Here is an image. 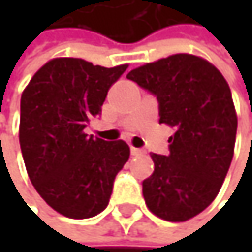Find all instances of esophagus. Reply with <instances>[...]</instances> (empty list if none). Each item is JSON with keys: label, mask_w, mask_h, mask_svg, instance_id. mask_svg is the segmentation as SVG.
<instances>
[{"label": "esophagus", "mask_w": 252, "mask_h": 252, "mask_svg": "<svg viewBox=\"0 0 252 252\" xmlns=\"http://www.w3.org/2000/svg\"><path fill=\"white\" fill-rule=\"evenodd\" d=\"M131 156H142L143 154V150H139V148H134V147H131Z\"/></svg>", "instance_id": "34e87169"}]
</instances>
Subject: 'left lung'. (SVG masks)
<instances>
[{"label":"left lung","mask_w":252,"mask_h":252,"mask_svg":"<svg viewBox=\"0 0 252 252\" xmlns=\"http://www.w3.org/2000/svg\"><path fill=\"white\" fill-rule=\"evenodd\" d=\"M158 101L160 124L175 128L169 154H151L143 180L148 209L171 222L188 220L212 204L233 160L237 116L228 83L207 60L175 54L127 75Z\"/></svg>","instance_id":"obj_1"}]
</instances>
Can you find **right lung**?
<instances>
[{"label":"right lung","instance_id":"1","mask_svg":"<svg viewBox=\"0 0 252 252\" xmlns=\"http://www.w3.org/2000/svg\"><path fill=\"white\" fill-rule=\"evenodd\" d=\"M127 64L95 66L63 57L43 64L21 96L19 143L34 189L56 212L72 219L101 213L113 181L130 157L124 140L88 136L110 86Z\"/></svg>","mask_w":252,"mask_h":252}]
</instances>
